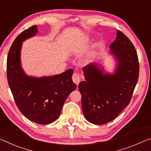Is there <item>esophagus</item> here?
I'll use <instances>...</instances> for the list:
<instances>
[{
  "label": "esophagus",
  "mask_w": 151,
  "mask_h": 151,
  "mask_svg": "<svg viewBox=\"0 0 151 151\" xmlns=\"http://www.w3.org/2000/svg\"><path fill=\"white\" fill-rule=\"evenodd\" d=\"M73 81L74 83H75L76 85L78 86V85L80 83L81 78H80V75L78 73H74L73 75Z\"/></svg>",
  "instance_id": "1"
}]
</instances>
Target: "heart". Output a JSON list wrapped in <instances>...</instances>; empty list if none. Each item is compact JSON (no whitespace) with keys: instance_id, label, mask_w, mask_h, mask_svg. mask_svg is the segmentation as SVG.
<instances>
[{"instance_id":"b5f03b06","label":"heart","mask_w":151,"mask_h":151,"mask_svg":"<svg viewBox=\"0 0 151 151\" xmlns=\"http://www.w3.org/2000/svg\"><path fill=\"white\" fill-rule=\"evenodd\" d=\"M93 57H94V54H93V53H91V54L88 55L86 56V57H85V62H86V63L90 62V61H91L92 59H93Z\"/></svg>"}]
</instances>
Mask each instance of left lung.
I'll use <instances>...</instances> for the list:
<instances>
[{
    "instance_id": "obj_1",
    "label": "left lung",
    "mask_w": 151,
    "mask_h": 151,
    "mask_svg": "<svg viewBox=\"0 0 151 151\" xmlns=\"http://www.w3.org/2000/svg\"><path fill=\"white\" fill-rule=\"evenodd\" d=\"M109 55L116 62L114 72L104 71L96 62L85 66V81L79 83L82 109L91 123L104 124L116 119L131 101L139 74L137 50L131 40L117 30Z\"/></svg>"
}]
</instances>
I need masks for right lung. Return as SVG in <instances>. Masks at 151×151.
Returning <instances> with one entry per match:
<instances>
[{
	"mask_svg": "<svg viewBox=\"0 0 151 151\" xmlns=\"http://www.w3.org/2000/svg\"><path fill=\"white\" fill-rule=\"evenodd\" d=\"M38 33L37 25L24 30L15 39L7 57V79L19 111L37 124H47L59 117L69 94L76 88L73 70L59 75L36 77L27 75L21 65L22 42Z\"/></svg>",
	"mask_w": 151,
	"mask_h": 151,
	"instance_id": "1",
	"label": "right lung"
}]
</instances>
